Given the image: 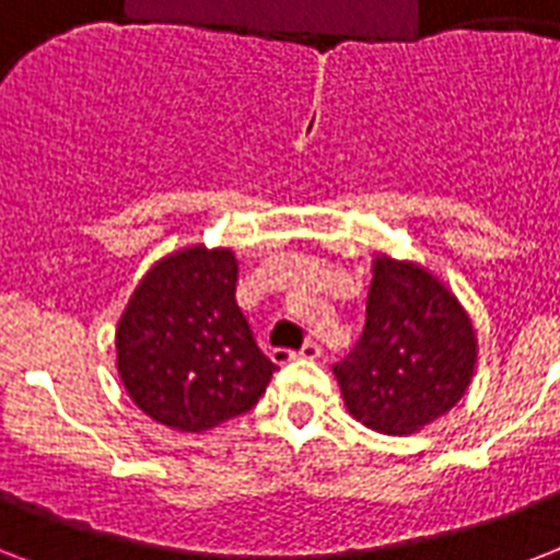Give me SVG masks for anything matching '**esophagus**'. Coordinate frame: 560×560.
Returning a JSON list of instances; mask_svg holds the SVG:
<instances>
[{"label":"esophagus","instance_id":"1","mask_svg":"<svg viewBox=\"0 0 560 560\" xmlns=\"http://www.w3.org/2000/svg\"><path fill=\"white\" fill-rule=\"evenodd\" d=\"M270 358H272V363H279V366H281V363H290V360H299V358L314 360V358H319V346H316V342H305V346H302L299 351L272 349Z\"/></svg>","mask_w":560,"mask_h":560}]
</instances>
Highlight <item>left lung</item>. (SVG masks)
I'll return each instance as SVG.
<instances>
[{
  "label": "left lung",
  "mask_w": 560,
  "mask_h": 560,
  "mask_svg": "<svg viewBox=\"0 0 560 560\" xmlns=\"http://www.w3.org/2000/svg\"><path fill=\"white\" fill-rule=\"evenodd\" d=\"M477 369V334L465 307L433 272L377 255L366 328L334 366L342 400L360 424L409 435L451 412Z\"/></svg>",
  "instance_id": "8db88e82"
}]
</instances>
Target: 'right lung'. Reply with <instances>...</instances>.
<instances>
[{"mask_svg":"<svg viewBox=\"0 0 560 560\" xmlns=\"http://www.w3.org/2000/svg\"><path fill=\"white\" fill-rule=\"evenodd\" d=\"M232 249L186 246L144 272L116 328L118 374L153 421L200 433L244 416L276 363L235 302Z\"/></svg>","mask_w":560,"mask_h":560,"instance_id":"obj_1","label":"right lung"}]
</instances>
